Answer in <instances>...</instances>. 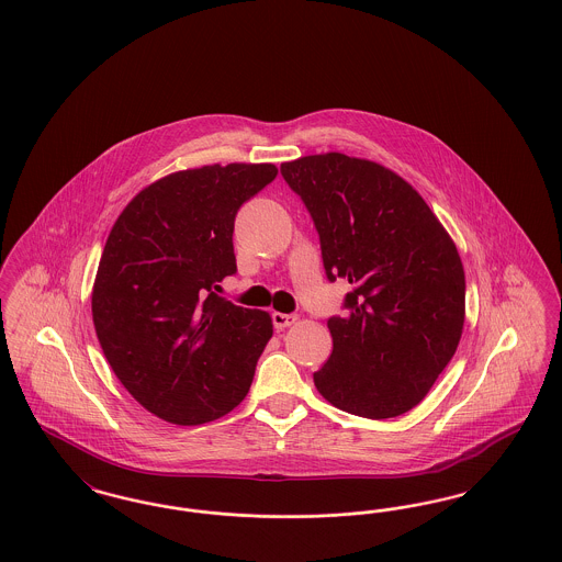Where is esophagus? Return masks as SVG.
Returning <instances> with one entry per match:
<instances>
[{
    "mask_svg": "<svg viewBox=\"0 0 562 562\" xmlns=\"http://www.w3.org/2000/svg\"><path fill=\"white\" fill-rule=\"evenodd\" d=\"M296 314H280V312H273L271 314V322H273V326L278 328V330H282V328H286V326H291L296 322Z\"/></svg>",
    "mask_w": 562,
    "mask_h": 562,
    "instance_id": "1",
    "label": "esophagus"
}]
</instances>
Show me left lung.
I'll return each mask as SVG.
<instances>
[{"instance_id":"1","label":"left lung","mask_w":562,"mask_h":562,"mask_svg":"<svg viewBox=\"0 0 562 562\" xmlns=\"http://www.w3.org/2000/svg\"><path fill=\"white\" fill-rule=\"evenodd\" d=\"M321 238L328 282L351 291L328 318L333 353L314 383L341 411L398 417L451 362L465 316L453 240L424 198L392 170L344 154L284 161Z\"/></svg>"}]
</instances>
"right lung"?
Listing matches in <instances>:
<instances>
[{
  "mask_svg": "<svg viewBox=\"0 0 562 562\" xmlns=\"http://www.w3.org/2000/svg\"><path fill=\"white\" fill-rule=\"evenodd\" d=\"M276 175L273 164L168 175L109 234L92 291L97 337L134 401L164 422H213L250 390L271 318L216 291L238 271L236 214Z\"/></svg>",
  "mask_w": 562,
  "mask_h": 562,
  "instance_id": "right-lung-1",
  "label": "right lung"
}]
</instances>
